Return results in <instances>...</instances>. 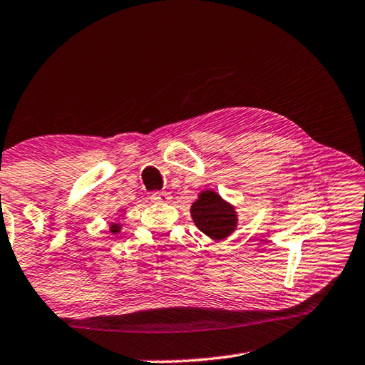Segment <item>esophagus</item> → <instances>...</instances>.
Listing matches in <instances>:
<instances>
[{
  "label": "esophagus",
  "instance_id": "1",
  "mask_svg": "<svg viewBox=\"0 0 365 365\" xmlns=\"http://www.w3.org/2000/svg\"><path fill=\"white\" fill-rule=\"evenodd\" d=\"M151 200L155 202H169L170 201V195L168 191H158V193L151 195Z\"/></svg>",
  "mask_w": 365,
  "mask_h": 365
}]
</instances>
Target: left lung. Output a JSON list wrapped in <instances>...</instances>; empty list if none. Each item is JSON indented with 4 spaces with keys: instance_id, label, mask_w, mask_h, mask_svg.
Wrapping results in <instances>:
<instances>
[{
    "instance_id": "8db88e82",
    "label": "left lung",
    "mask_w": 365,
    "mask_h": 365,
    "mask_svg": "<svg viewBox=\"0 0 365 365\" xmlns=\"http://www.w3.org/2000/svg\"><path fill=\"white\" fill-rule=\"evenodd\" d=\"M191 217L204 235L215 241L225 240L236 230V210L223 201L220 195L207 190L200 195V200L191 205Z\"/></svg>"
}]
</instances>
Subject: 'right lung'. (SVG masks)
I'll return each instance as SVG.
<instances>
[{"label":"right lung","instance_id":"add662e5","mask_svg":"<svg viewBox=\"0 0 365 365\" xmlns=\"http://www.w3.org/2000/svg\"><path fill=\"white\" fill-rule=\"evenodd\" d=\"M111 233H118V231H119V225L118 223H115V225H111Z\"/></svg>","mask_w":365,"mask_h":365}]
</instances>
